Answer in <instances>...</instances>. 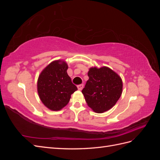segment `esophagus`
<instances>
[{"label": "esophagus", "instance_id": "obj_1", "mask_svg": "<svg viewBox=\"0 0 160 160\" xmlns=\"http://www.w3.org/2000/svg\"><path fill=\"white\" fill-rule=\"evenodd\" d=\"M77 88H78V89H79V91L82 90V89H83V84L78 85H77Z\"/></svg>", "mask_w": 160, "mask_h": 160}]
</instances>
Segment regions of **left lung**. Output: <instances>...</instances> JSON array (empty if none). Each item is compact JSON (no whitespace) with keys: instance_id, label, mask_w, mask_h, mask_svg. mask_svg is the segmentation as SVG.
Returning <instances> with one entry per match:
<instances>
[{"instance_id":"8db88e82","label":"left lung","mask_w":160,"mask_h":160,"mask_svg":"<svg viewBox=\"0 0 160 160\" xmlns=\"http://www.w3.org/2000/svg\"><path fill=\"white\" fill-rule=\"evenodd\" d=\"M88 75L89 80L82 93L89 107L98 113L113 108L122 93L121 77L107 67H92Z\"/></svg>"}]
</instances>
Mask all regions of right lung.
Returning <instances> with one entry per match:
<instances>
[{
	"instance_id": "obj_1",
	"label": "right lung",
	"mask_w": 160,
	"mask_h": 160,
	"mask_svg": "<svg viewBox=\"0 0 160 160\" xmlns=\"http://www.w3.org/2000/svg\"><path fill=\"white\" fill-rule=\"evenodd\" d=\"M68 65L64 61H55L45 67L38 77L37 91L47 108L58 111L69 103L71 95L77 90L67 72Z\"/></svg>"
}]
</instances>
